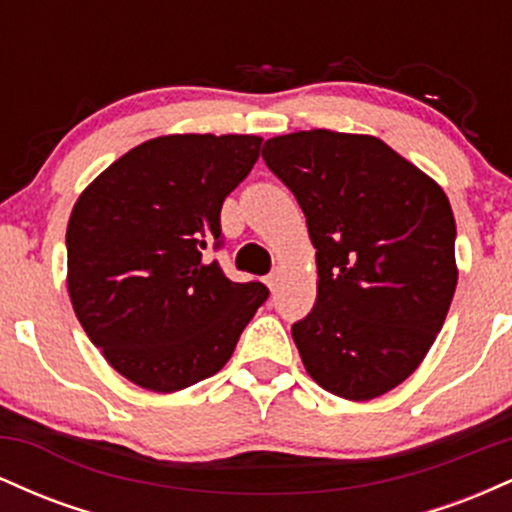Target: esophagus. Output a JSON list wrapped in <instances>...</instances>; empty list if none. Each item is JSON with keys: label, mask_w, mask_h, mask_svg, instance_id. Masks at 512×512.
<instances>
[{"label": "esophagus", "mask_w": 512, "mask_h": 512, "mask_svg": "<svg viewBox=\"0 0 512 512\" xmlns=\"http://www.w3.org/2000/svg\"><path fill=\"white\" fill-rule=\"evenodd\" d=\"M264 281H267V286H269V289L276 291V286H279V272H272V274H267V279H264Z\"/></svg>", "instance_id": "1"}]
</instances>
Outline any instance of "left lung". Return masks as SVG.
<instances>
[{"mask_svg": "<svg viewBox=\"0 0 512 512\" xmlns=\"http://www.w3.org/2000/svg\"><path fill=\"white\" fill-rule=\"evenodd\" d=\"M262 158L301 204L317 250L315 305L291 327L305 370L337 397L385 395L419 368L452 303L448 197L366 134H284Z\"/></svg>", "mask_w": 512, "mask_h": 512, "instance_id": "1", "label": "left lung"}]
</instances>
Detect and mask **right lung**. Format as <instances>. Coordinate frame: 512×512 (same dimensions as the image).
I'll return each instance as SVG.
<instances>
[{
  "label": "right lung",
  "instance_id": "1",
  "mask_svg": "<svg viewBox=\"0 0 512 512\" xmlns=\"http://www.w3.org/2000/svg\"><path fill=\"white\" fill-rule=\"evenodd\" d=\"M260 146L252 134L151 139L76 199L69 298L93 346L134 385L175 392L219 373L267 301V286L231 281L207 257L223 245V199Z\"/></svg>",
  "mask_w": 512,
  "mask_h": 512
}]
</instances>
